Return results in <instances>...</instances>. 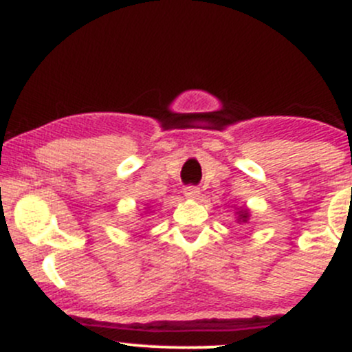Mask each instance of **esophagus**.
<instances>
[{"instance_id": "1", "label": "esophagus", "mask_w": 352, "mask_h": 352, "mask_svg": "<svg viewBox=\"0 0 352 352\" xmlns=\"http://www.w3.org/2000/svg\"><path fill=\"white\" fill-rule=\"evenodd\" d=\"M184 195L187 199H197L200 195V188L199 187H193V185H188V187L184 188Z\"/></svg>"}]
</instances>
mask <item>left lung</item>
I'll return each instance as SVG.
<instances>
[{
  "mask_svg": "<svg viewBox=\"0 0 352 352\" xmlns=\"http://www.w3.org/2000/svg\"><path fill=\"white\" fill-rule=\"evenodd\" d=\"M236 215H238V221H240V223H246V221H248V218H250L246 210H240V212H236Z\"/></svg>",
  "mask_w": 352,
  "mask_h": 352,
  "instance_id": "obj_1",
  "label": "left lung"
}]
</instances>
